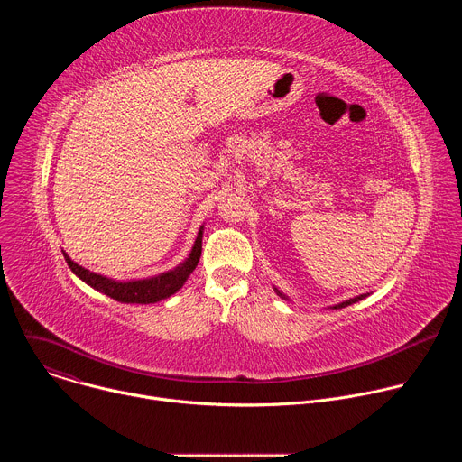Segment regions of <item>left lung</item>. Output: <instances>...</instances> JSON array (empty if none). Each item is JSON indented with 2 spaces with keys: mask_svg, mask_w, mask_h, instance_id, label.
I'll list each match as a JSON object with an SVG mask.
<instances>
[{
  "mask_svg": "<svg viewBox=\"0 0 462 462\" xmlns=\"http://www.w3.org/2000/svg\"><path fill=\"white\" fill-rule=\"evenodd\" d=\"M276 292L282 296V298H285V294H282L278 289H276ZM367 294H360V296H356V298H351V300H347V301H342V303H338V305H335L333 309H342V307H347V305H351V303H356V301H360V300H364ZM287 300V298H285Z\"/></svg>",
  "mask_w": 462,
  "mask_h": 462,
  "instance_id": "obj_1",
  "label": "left lung"
}]
</instances>
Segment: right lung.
<instances>
[{
	"mask_svg": "<svg viewBox=\"0 0 462 462\" xmlns=\"http://www.w3.org/2000/svg\"><path fill=\"white\" fill-rule=\"evenodd\" d=\"M201 250H203V228L199 230V234H197L193 248L182 265H179L177 269H173L170 273L159 274L155 278L135 280V282H113L109 278H104L100 274H95V273L77 265V263L68 254H63V257H65V261H68L69 269L82 282H86L89 287L97 289L98 292H102L109 298L122 301V303H155L164 298H170L184 285L188 276L197 267V263H199Z\"/></svg>",
	"mask_w": 462,
	"mask_h": 462,
	"instance_id": "obj_1",
	"label": "right lung"
}]
</instances>
